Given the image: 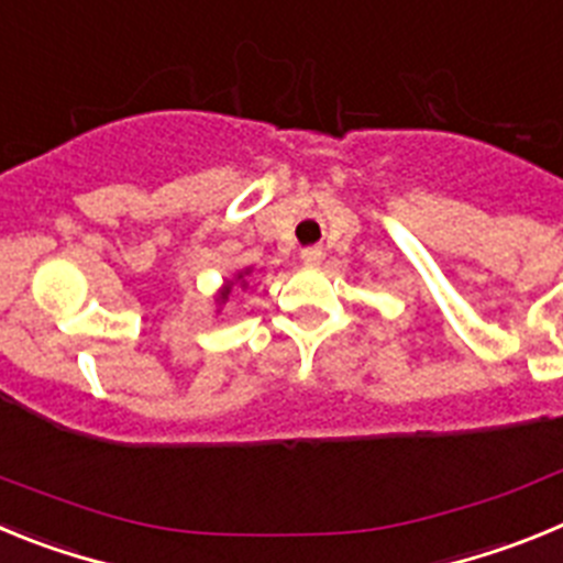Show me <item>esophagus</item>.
<instances>
[{"label":"esophagus","instance_id":"1","mask_svg":"<svg viewBox=\"0 0 563 563\" xmlns=\"http://www.w3.org/2000/svg\"><path fill=\"white\" fill-rule=\"evenodd\" d=\"M301 262L310 267L321 265V262H324V251H321V247H305V251H301Z\"/></svg>","mask_w":563,"mask_h":563}]
</instances>
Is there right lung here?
I'll use <instances>...</instances> for the list:
<instances>
[{
	"label": "right lung",
	"instance_id": "obj_1",
	"mask_svg": "<svg viewBox=\"0 0 563 563\" xmlns=\"http://www.w3.org/2000/svg\"><path fill=\"white\" fill-rule=\"evenodd\" d=\"M245 276H247V271L245 273H236V278H233V282H239V285H242V290H245V287H247ZM233 282H228V285L222 287V290H220V301H228V296H231V292H233Z\"/></svg>",
	"mask_w": 563,
	"mask_h": 563
}]
</instances>
